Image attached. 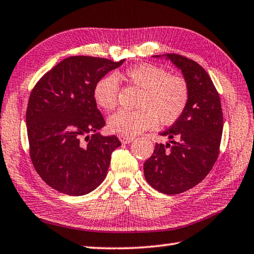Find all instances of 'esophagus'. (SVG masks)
Returning a JSON list of instances; mask_svg holds the SVG:
<instances>
[{"label": "esophagus", "instance_id": "obj_1", "mask_svg": "<svg viewBox=\"0 0 254 254\" xmlns=\"http://www.w3.org/2000/svg\"><path fill=\"white\" fill-rule=\"evenodd\" d=\"M119 139H120V141H121L122 143L127 144V143H130L131 141H133V139H134V137H133V136H127V135L120 134V135H119Z\"/></svg>", "mask_w": 254, "mask_h": 254}]
</instances>
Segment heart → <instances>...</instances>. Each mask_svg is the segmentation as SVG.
I'll return each instance as SVG.
<instances>
[{
    "mask_svg": "<svg viewBox=\"0 0 254 254\" xmlns=\"http://www.w3.org/2000/svg\"><path fill=\"white\" fill-rule=\"evenodd\" d=\"M124 78L131 86L141 89L139 110L119 111L110 117V131L123 135H135L149 130L160 121L171 126L184 114L189 102V86L182 76L171 75L161 66L141 63L128 67ZM120 85L114 74L103 76L94 87V100L101 109L113 111L119 103Z\"/></svg>",
    "mask_w": 254,
    "mask_h": 254,
    "instance_id": "b5f03b06",
    "label": "heart"
}]
</instances>
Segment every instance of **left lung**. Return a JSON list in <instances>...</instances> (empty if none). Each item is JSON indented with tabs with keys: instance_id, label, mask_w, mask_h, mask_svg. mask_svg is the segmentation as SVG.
I'll return each mask as SVG.
<instances>
[{
	"instance_id": "1",
	"label": "left lung",
	"mask_w": 254,
	"mask_h": 254,
	"mask_svg": "<svg viewBox=\"0 0 254 254\" xmlns=\"http://www.w3.org/2000/svg\"><path fill=\"white\" fill-rule=\"evenodd\" d=\"M167 58L182 69L189 102L178 121L161 132L170 141L156 143L143 171L150 186L176 195L195 187L212 170L220 154L223 112L220 94L199 64L178 54H168Z\"/></svg>"
}]
</instances>
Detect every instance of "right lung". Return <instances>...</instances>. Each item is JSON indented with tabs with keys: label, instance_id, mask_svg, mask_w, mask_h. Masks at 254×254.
Segmentation results:
<instances>
[{
	"label": "right lung",
	"instance_id": "right-lung-1",
	"mask_svg": "<svg viewBox=\"0 0 254 254\" xmlns=\"http://www.w3.org/2000/svg\"><path fill=\"white\" fill-rule=\"evenodd\" d=\"M123 63L68 57L46 72L30 93L25 114L30 158L42 180L63 194L81 196L100 186L112 152L121 145L115 135L96 132L105 121L94 100V87Z\"/></svg>",
	"mask_w": 254,
	"mask_h": 254
}]
</instances>
